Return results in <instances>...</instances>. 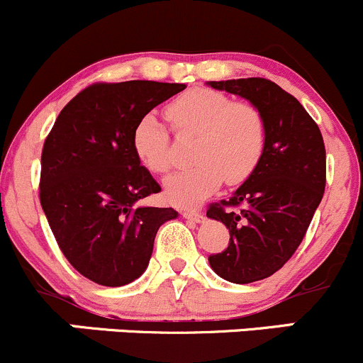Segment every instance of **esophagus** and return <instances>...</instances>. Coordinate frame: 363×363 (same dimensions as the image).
Returning a JSON list of instances; mask_svg holds the SVG:
<instances>
[{
  "instance_id": "esophagus-1",
  "label": "esophagus",
  "mask_w": 363,
  "mask_h": 363,
  "mask_svg": "<svg viewBox=\"0 0 363 363\" xmlns=\"http://www.w3.org/2000/svg\"><path fill=\"white\" fill-rule=\"evenodd\" d=\"M182 215L185 218H190V220H194V222L203 220V213L197 210H192V208H185V210H182Z\"/></svg>"
}]
</instances>
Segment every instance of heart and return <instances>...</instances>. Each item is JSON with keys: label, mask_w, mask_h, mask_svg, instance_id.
Wrapping results in <instances>:
<instances>
[{"label": "heart", "mask_w": 363, "mask_h": 363, "mask_svg": "<svg viewBox=\"0 0 363 363\" xmlns=\"http://www.w3.org/2000/svg\"><path fill=\"white\" fill-rule=\"evenodd\" d=\"M166 116L178 135H196L192 145V162L196 164L164 182L171 203H199L224 180L238 185L263 159L267 121L256 104L231 100L215 89L192 88L167 104ZM132 143L146 169L155 174L169 171V132L153 114L138 121Z\"/></svg>", "instance_id": "b5f03b06"}]
</instances>
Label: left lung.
<instances>
[{
	"label": "left lung",
	"instance_id": "obj_1",
	"mask_svg": "<svg viewBox=\"0 0 363 363\" xmlns=\"http://www.w3.org/2000/svg\"><path fill=\"white\" fill-rule=\"evenodd\" d=\"M208 84L256 104L267 121L259 166L228 201L206 211L229 229L228 249L211 254L210 267L225 281L249 284L281 270L302 243L325 194V143L302 104L268 79Z\"/></svg>",
	"mask_w": 363,
	"mask_h": 363
}]
</instances>
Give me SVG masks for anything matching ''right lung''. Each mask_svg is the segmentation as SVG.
I'll list each match as a JSON object with an SVG mask.
<instances>
[{"mask_svg": "<svg viewBox=\"0 0 363 363\" xmlns=\"http://www.w3.org/2000/svg\"><path fill=\"white\" fill-rule=\"evenodd\" d=\"M185 84L95 82L61 109L42 150L40 204L68 263L89 281L118 288L146 270L173 208L139 206L160 192L134 152L143 116Z\"/></svg>", "mask_w": 363, "mask_h": 363, "instance_id": "obj_1", "label": "right lung"}]
</instances>
